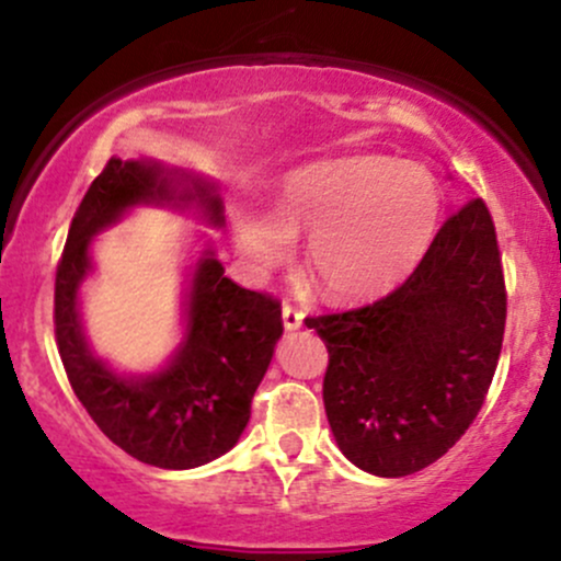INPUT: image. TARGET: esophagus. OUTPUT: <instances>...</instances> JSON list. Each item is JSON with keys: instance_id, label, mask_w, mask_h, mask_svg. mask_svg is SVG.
Segmentation results:
<instances>
[{"instance_id": "obj_1", "label": "esophagus", "mask_w": 561, "mask_h": 561, "mask_svg": "<svg viewBox=\"0 0 561 561\" xmlns=\"http://www.w3.org/2000/svg\"><path fill=\"white\" fill-rule=\"evenodd\" d=\"M282 322H285V330H298L304 325V314H300L298 309H293V306H282Z\"/></svg>"}]
</instances>
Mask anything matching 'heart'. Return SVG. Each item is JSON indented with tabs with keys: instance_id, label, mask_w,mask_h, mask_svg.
<instances>
[{
	"instance_id": "heart-1",
	"label": "heart",
	"mask_w": 561,
	"mask_h": 561,
	"mask_svg": "<svg viewBox=\"0 0 561 561\" xmlns=\"http://www.w3.org/2000/svg\"><path fill=\"white\" fill-rule=\"evenodd\" d=\"M440 191L427 169L381 156L317 161L282 180L274 206L236 202L231 236L252 271L279 268L309 236L306 265L335 300L385 296L433 247Z\"/></svg>"
}]
</instances>
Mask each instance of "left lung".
Returning <instances> with one entry per match:
<instances>
[{"label":"left lung","mask_w":561,"mask_h":561,"mask_svg":"<svg viewBox=\"0 0 561 561\" xmlns=\"http://www.w3.org/2000/svg\"><path fill=\"white\" fill-rule=\"evenodd\" d=\"M306 325L328 346L322 400L341 454L381 479L433 465L473 424L503 350V265L486 204L454 211L387 298Z\"/></svg>","instance_id":"obj_1"}]
</instances>
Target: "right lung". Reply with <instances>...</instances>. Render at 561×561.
I'll use <instances>...</instances> for the list:
<instances>
[{"label":"right lung","instance_id":"1","mask_svg":"<svg viewBox=\"0 0 561 561\" xmlns=\"http://www.w3.org/2000/svg\"><path fill=\"white\" fill-rule=\"evenodd\" d=\"M139 206L196 211L222 228V198L209 176L158 158H110L75 211L56 274V341L69 385L104 435L139 462L191 470L239 444L252 394L282 339V309L228 279L211 239L182 290V339L156 370H117L88 341L82 285L93 276L91 244Z\"/></svg>","mask_w":561,"mask_h":561}]
</instances>
